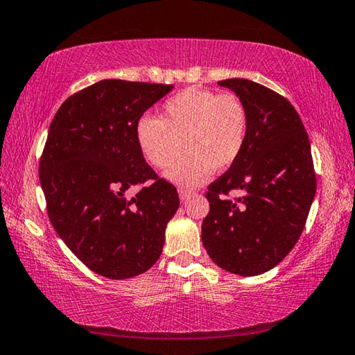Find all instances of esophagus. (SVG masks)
I'll use <instances>...</instances> for the list:
<instances>
[{
    "mask_svg": "<svg viewBox=\"0 0 355 355\" xmlns=\"http://www.w3.org/2000/svg\"><path fill=\"white\" fill-rule=\"evenodd\" d=\"M190 195H193V190L185 189V187H179V198H181V201L187 200Z\"/></svg>",
    "mask_w": 355,
    "mask_h": 355,
    "instance_id": "esophagus-1",
    "label": "esophagus"
}]
</instances>
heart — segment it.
I'll return each mask as SVG.
<instances>
[{
    "label": "heart",
    "instance_id": "1",
    "mask_svg": "<svg viewBox=\"0 0 355 355\" xmlns=\"http://www.w3.org/2000/svg\"><path fill=\"white\" fill-rule=\"evenodd\" d=\"M250 114L236 92L189 88L168 98L162 116H141L137 139L148 164L159 170L171 166L184 144L189 150L168 171V178L185 185H198L214 168L228 170L247 143Z\"/></svg>",
    "mask_w": 355,
    "mask_h": 355
}]
</instances>
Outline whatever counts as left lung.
I'll return each mask as SVG.
<instances>
[{
    "label": "left lung",
    "instance_id": "obj_1",
    "mask_svg": "<svg viewBox=\"0 0 355 355\" xmlns=\"http://www.w3.org/2000/svg\"><path fill=\"white\" fill-rule=\"evenodd\" d=\"M218 85L245 102L250 127L239 159L207 187L201 239L218 267L253 277L275 267L299 241L316 173L309 135L286 97L245 78ZM236 189L243 195L230 199Z\"/></svg>",
    "mask_w": 355,
    "mask_h": 355
}]
</instances>
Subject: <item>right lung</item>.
Masks as SVG:
<instances>
[{"label": "right lung", "mask_w": 355, "mask_h": 355, "mask_svg": "<svg viewBox=\"0 0 355 355\" xmlns=\"http://www.w3.org/2000/svg\"><path fill=\"white\" fill-rule=\"evenodd\" d=\"M173 88L97 81L66 98L50 124L39 162L46 214L69 250L102 277L143 274L164 248L179 196L144 160L137 124ZM133 187L137 195L127 199Z\"/></svg>", "instance_id": "add662e5"}]
</instances>
